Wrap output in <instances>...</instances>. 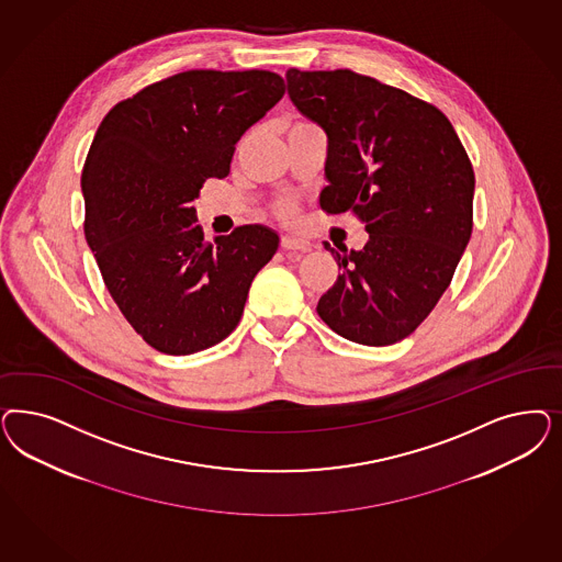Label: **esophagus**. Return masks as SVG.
<instances>
[{"mask_svg":"<svg viewBox=\"0 0 562 562\" xmlns=\"http://www.w3.org/2000/svg\"><path fill=\"white\" fill-rule=\"evenodd\" d=\"M281 246L285 250H295V252H308L310 250V241L304 237L283 236L281 237Z\"/></svg>","mask_w":562,"mask_h":562,"instance_id":"obj_1","label":"esophagus"}]
</instances>
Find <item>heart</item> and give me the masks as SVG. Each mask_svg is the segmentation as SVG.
Instances as JSON below:
<instances>
[{"mask_svg":"<svg viewBox=\"0 0 562 562\" xmlns=\"http://www.w3.org/2000/svg\"><path fill=\"white\" fill-rule=\"evenodd\" d=\"M279 213H281L283 217H291V215H293V206L288 204V202H283V204L279 206Z\"/></svg>","mask_w":562,"mask_h":562,"instance_id":"1","label":"heart"}]
</instances>
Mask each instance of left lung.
Segmentation results:
<instances>
[{"mask_svg": "<svg viewBox=\"0 0 562 562\" xmlns=\"http://www.w3.org/2000/svg\"><path fill=\"white\" fill-rule=\"evenodd\" d=\"M291 103L325 130L321 206L366 223L362 250L341 248V274L316 312L353 344L393 345L416 330L468 248L475 178L435 105L351 72L290 68Z\"/></svg>", "mask_w": 562, "mask_h": 562, "instance_id": "1", "label": "left lung"}]
</instances>
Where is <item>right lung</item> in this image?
Here are the masks:
<instances>
[{"instance_id": "obj_1", "label": "right lung", "mask_w": 562, "mask_h": 562, "mask_svg": "<svg viewBox=\"0 0 562 562\" xmlns=\"http://www.w3.org/2000/svg\"><path fill=\"white\" fill-rule=\"evenodd\" d=\"M285 94L267 70H190L103 117L82 169L85 236L117 308L161 353L190 356L236 328L279 248L265 225L206 241L194 200L225 178L237 140Z\"/></svg>"}]
</instances>
